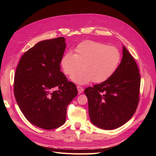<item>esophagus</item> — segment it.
<instances>
[{
    "instance_id": "esophagus-1",
    "label": "esophagus",
    "mask_w": 156,
    "mask_h": 156,
    "mask_svg": "<svg viewBox=\"0 0 156 156\" xmlns=\"http://www.w3.org/2000/svg\"><path fill=\"white\" fill-rule=\"evenodd\" d=\"M77 90H78V92H79V94H81V93H82V92H83L84 89H83V87H80V86H77Z\"/></svg>"
}]
</instances>
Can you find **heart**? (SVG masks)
<instances>
[{
	"label": "heart",
	"mask_w": 156,
	"mask_h": 156,
	"mask_svg": "<svg viewBox=\"0 0 156 156\" xmlns=\"http://www.w3.org/2000/svg\"><path fill=\"white\" fill-rule=\"evenodd\" d=\"M122 56L115 46L94 41H84L77 45L75 54L66 53L61 59L64 73L72 75L82 67L83 70L73 75L72 79L78 84L103 83L109 79L119 68Z\"/></svg>",
	"instance_id": "1"
}]
</instances>
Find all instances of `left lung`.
Wrapping results in <instances>:
<instances>
[{
	"label": "left lung",
	"mask_w": 156,
	"mask_h": 156,
	"mask_svg": "<svg viewBox=\"0 0 156 156\" xmlns=\"http://www.w3.org/2000/svg\"><path fill=\"white\" fill-rule=\"evenodd\" d=\"M140 76L135 60L125 46L116 72L107 81L84 90L92 123L114 129L133 116L139 101Z\"/></svg>",
	"instance_id": "left-lung-1"
}]
</instances>
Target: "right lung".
Returning a JSON list of instances; mask_svg holds the SVG:
<instances>
[{
	"label": "right lung",
	"instance_id": "right-lung-1",
	"mask_svg": "<svg viewBox=\"0 0 156 156\" xmlns=\"http://www.w3.org/2000/svg\"><path fill=\"white\" fill-rule=\"evenodd\" d=\"M65 49L64 37L38 42L23 54L14 76V95L23 115L47 130L64 124L67 107L78 94L60 72Z\"/></svg>",
	"mask_w": 156,
	"mask_h": 156
}]
</instances>
